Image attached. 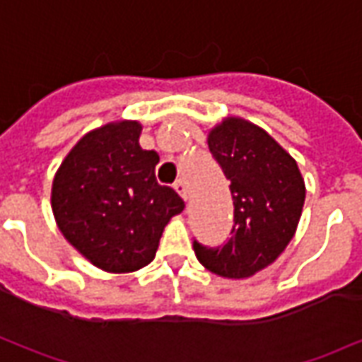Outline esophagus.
Segmentation results:
<instances>
[{"label":"esophagus","instance_id":"esophagus-1","mask_svg":"<svg viewBox=\"0 0 362 362\" xmlns=\"http://www.w3.org/2000/svg\"><path fill=\"white\" fill-rule=\"evenodd\" d=\"M174 189L178 192V196L186 202L188 199V188H186V184H184V180H176L174 182Z\"/></svg>","mask_w":362,"mask_h":362}]
</instances>
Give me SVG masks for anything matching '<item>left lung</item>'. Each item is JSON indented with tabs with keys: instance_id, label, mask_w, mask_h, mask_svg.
I'll return each instance as SVG.
<instances>
[{
	"instance_id": "left-lung-1",
	"label": "left lung",
	"mask_w": 362,
	"mask_h": 362,
	"mask_svg": "<svg viewBox=\"0 0 362 362\" xmlns=\"http://www.w3.org/2000/svg\"><path fill=\"white\" fill-rule=\"evenodd\" d=\"M207 145L230 180L235 225L227 244L207 248L194 240L199 264L227 279H246L279 258L303 215L304 178L296 160L256 124L225 118Z\"/></svg>"
}]
</instances>
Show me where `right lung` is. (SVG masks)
Instances as JSON below:
<instances>
[{
	"label": "right lung",
	"instance_id": "add662e5",
	"mask_svg": "<svg viewBox=\"0 0 362 362\" xmlns=\"http://www.w3.org/2000/svg\"><path fill=\"white\" fill-rule=\"evenodd\" d=\"M141 124L119 119L75 143L52 182V211L66 240L93 266L132 273L153 262L182 197L155 178L158 155L139 145Z\"/></svg>",
	"mask_w": 362,
	"mask_h": 362
}]
</instances>
